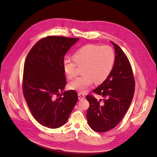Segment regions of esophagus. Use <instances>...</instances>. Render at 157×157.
<instances>
[{
  "label": "esophagus",
  "mask_w": 157,
  "mask_h": 157,
  "mask_svg": "<svg viewBox=\"0 0 157 157\" xmlns=\"http://www.w3.org/2000/svg\"><path fill=\"white\" fill-rule=\"evenodd\" d=\"M78 98L79 100H81V99H83L85 98V95L82 93H78Z\"/></svg>",
  "instance_id": "obj_1"
}]
</instances>
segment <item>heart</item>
Returning <instances> with one entry per match:
<instances>
[{
  "label": "heart",
  "instance_id": "1",
  "mask_svg": "<svg viewBox=\"0 0 157 157\" xmlns=\"http://www.w3.org/2000/svg\"><path fill=\"white\" fill-rule=\"evenodd\" d=\"M73 59H64L63 67L69 79L76 76L77 68L83 67L82 76L76 78L69 84L70 88L80 93H86L96 83L103 82L109 75L115 59L113 48L105 45H85L78 49L73 56Z\"/></svg>",
  "mask_w": 157,
  "mask_h": 157
}]
</instances>
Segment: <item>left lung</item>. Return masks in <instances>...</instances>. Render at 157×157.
Segmentation results:
<instances>
[{"instance_id": "1", "label": "left lung", "mask_w": 157, "mask_h": 157, "mask_svg": "<svg viewBox=\"0 0 157 157\" xmlns=\"http://www.w3.org/2000/svg\"><path fill=\"white\" fill-rule=\"evenodd\" d=\"M115 62L108 77L93 90L103 99L87 95L90 103L86 117L92 130L103 133L115 128L122 120L129 108L135 93V81L130 63L117 44Z\"/></svg>"}]
</instances>
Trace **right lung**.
I'll return each instance as SVG.
<instances>
[{
    "instance_id": "add662e5",
    "label": "right lung",
    "mask_w": 157,
    "mask_h": 157,
    "mask_svg": "<svg viewBox=\"0 0 157 157\" xmlns=\"http://www.w3.org/2000/svg\"><path fill=\"white\" fill-rule=\"evenodd\" d=\"M78 40L47 36L36 42L25 59L23 94L34 118L47 128H58L64 124L78 101L74 90L59 93L66 84L63 67L64 55Z\"/></svg>"
}]
</instances>
